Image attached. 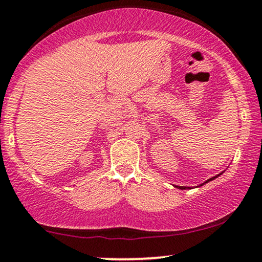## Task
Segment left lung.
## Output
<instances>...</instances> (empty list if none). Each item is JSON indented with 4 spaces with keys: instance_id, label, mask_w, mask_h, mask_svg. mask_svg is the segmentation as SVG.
<instances>
[{
    "instance_id": "1",
    "label": "left lung",
    "mask_w": 262,
    "mask_h": 262,
    "mask_svg": "<svg viewBox=\"0 0 262 262\" xmlns=\"http://www.w3.org/2000/svg\"><path fill=\"white\" fill-rule=\"evenodd\" d=\"M219 176H220V174H217V176H215V177H212V178L207 179V181H206V182H205V183H207V182H210V181H213V179H215V178H217V177H219ZM205 183H203V184H200V185H204V184H205ZM200 185H199V187H200ZM177 188H179V189H190V188H189V187H177Z\"/></svg>"
}]
</instances>
